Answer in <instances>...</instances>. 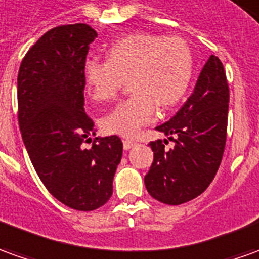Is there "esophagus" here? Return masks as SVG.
<instances>
[{
    "mask_svg": "<svg viewBox=\"0 0 259 259\" xmlns=\"http://www.w3.org/2000/svg\"><path fill=\"white\" fill-rule=\"evenodd\" d=\"M122 144H124V149H131V148H133L134 145L137 144V142L133 140H124L122 141Z\"/></svg>",
    "mask_w": 259,
    "mask_h": 259,
    "instance_id": "esophagus-1",
    "label": "esophagus"
}]
</instances>
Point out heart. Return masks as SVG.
Wrapping results in <instances>:
<instances>
[{
  "mask_svg": "<svg viewBox=\"0 0 259 259\" xmlns=\"http://www.w3.org/2000/svg\"><path fill=\"white\" fill-rule=\"evenodd\" d=\"M193 76V58L187 44L178 36L134 33L117 40L107 51V60H89L84 83L96 101L114 99L125 80L133 96L119 103L101 119L110 134L133 137L149 124L156 108L178 104Z\"/></svg>",
  "mask_w": 259,
  "mask_h": 259,
  "instance_id": "1",
  "label": "heart"
}]
</instances>
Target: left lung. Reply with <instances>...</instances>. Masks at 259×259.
<instances>
[{"label":"left lung","instance_id":"left-lung-1","mask_svg":"<svg viewBox=\"0 0 259 259\" xmlns=\"http://www.w3.org/2000/svg\"><path fill=\"white\" fill-rule=\"evenodd\" d=\"M228 83L220 59L211 55L192 96L165 124L156 126L167 140L152 141L153 162L145 175L148 193L178 206L200 196L214 179L227 138Z\"/></svg>","mask_w":259,"mask_h":259}]
</instances>
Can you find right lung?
Instances as JSON below:
<instances>
[{"label": "right lung", "mask_w": 259, "mask_h": 259, "mask_svg": "<svg viewBox=\"0 0 259 259\" xmlns=\"http://www.w3.org/2000/svg\"><path fill=\"white\" fill-rule=\"evenodd\" d=\"M96 37L85 24L56 26L37 39L18 73V121L32 165L55 199L80 211L110 200L122 156L117 135L81 148L94 135L84 111V66Z\"/></svg>", "instance_id": "add662e5"}]
</instances>
